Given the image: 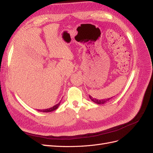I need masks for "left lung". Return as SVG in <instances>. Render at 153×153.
<instances>
[{
    "instance_id": "obj_1",
    "label": "left lung",
    "mask_w": 153,
    "mask_h": 153,
    "mask_svg": "<svg viewBox=\"0 0 153 153\" xmlns=\"http://www.w3.org/2000/svg\"><path fill=\"white\" fill-rule=\"evenodd\" d=\"M89 97H90V98H91V100L92 101H94V102L97 103V104H99V105H101V104H103V103H106V102H107V101H108L109 100H111L112 98V97H110V98H107V99L97 100V99L94 98V97H92L91 96H89Z\"/></svg>"
}]
</instances>
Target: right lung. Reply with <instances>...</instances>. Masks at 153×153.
I'll return each mask as SVG.
<instances>
[{
  "label": "right lung",
  "mask_w": 153,
  "mask_h": 153,
  "mask_svg": "<svg viewBox=\"0 0 153 153\" xmlns=\"http://www.w3.org/2000/svg\"><path fill=\"white\" fill-rule=\"evenodd\" d=\"M60 103H61V101H60V102L58 104H57V105H54L53 107H51V108H50L42 109V110H38V111H40V112H50L53 111H55V110H56V109L58 108V107L59 106Z\"/></svg>",
  "instance_id": "obj_1"
}]
</instances>
